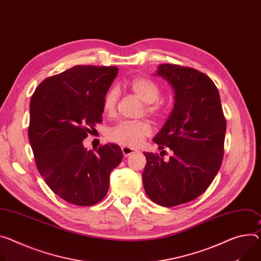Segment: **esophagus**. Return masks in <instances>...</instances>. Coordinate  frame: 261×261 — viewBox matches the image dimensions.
Here are the masks:
<instances>
[{
  "mask_svg": "<svg viewBox=\"0 0 261 261\" xmlns=\"http://www.w3.org/2000/svg\"><path fill=\"white\" fill-rule=\"evenodd\" d=\"M122 152H123V154H124L125 157H128V156H130L131 154L135 153V150L132 149V148H129V147H123V148H122Z\"/></svg>",
  "mask_w": 261,
  "mask_h": 261,
  "instance_id": "1",
  "label": "esophagus"
}]
</instances>
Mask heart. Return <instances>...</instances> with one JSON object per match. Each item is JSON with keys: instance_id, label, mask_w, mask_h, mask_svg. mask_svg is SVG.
<instances>
[{"instance_id": "1", "label": "heart", "mask_w": 261, "mask_h": 261, "mask_svg": "<svg viewBox=\"0 0 261 261\" xmlns=\"http://www.w3.org/2000/svg\"><path fill=\"white\" fill-rule=\"evenodd\" d=\"M128 87L137 98L146 103V112L154 117H161L170 109L169 102L159 98L161 94L160 84L149 77H135L128 82ZM118 99L116 88H109L103 97L102 108L106 114H112ZM152 133V126L148 121L122 122L113 127L108 138L121 146L135 148L141 145L144 139Z\"/></svg>"}]
</instances>
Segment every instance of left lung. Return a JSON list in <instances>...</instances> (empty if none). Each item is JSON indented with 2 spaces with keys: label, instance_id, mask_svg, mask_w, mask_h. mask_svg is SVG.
Returning a JSON list of instances; mask_svg holds the SVG:
<instances>
[{
  "label": "left lung",
  "instance_id": "1",
  "mask_svg": "<svg viewBox=\"0 0 261 261\" xmlns=\"http://www.w3.org/2000/svg\"><path fill=\"white\" fill-rule=\"evenodd\" d=\"M157 74L172 85L175 104L167 123L154 137L159 150L144 153L147 164L143 183L156 204L173 207L200 197L217 176L224 157L226 118L219 90L204 73L193 67L165 63Z\"/></svg>",
  "mask_w": 261,
  "mask_h": 261
}]
</instances>
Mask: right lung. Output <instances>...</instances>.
<instances>
[{"mask_svg": "<svg viewBox=\"0 0 261 261\" xmlns=\"http://www.w3.org/2000/svg\"><path fill=\"white\" fill-rule=\"evenodd\" d=\"M116 66L76 65L44 79L30 101L28 136L37 170L64 201L91 206L106 196L123 152L114 144L87 151L83 139L102 123V101Z\"/></svg>", "mask_w": 261, "mask_h": 261, "instance_id": "right-lung-1", "label": "right lung"}]
</instances>
